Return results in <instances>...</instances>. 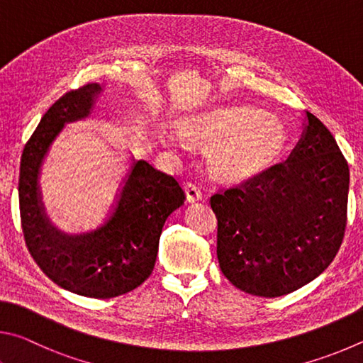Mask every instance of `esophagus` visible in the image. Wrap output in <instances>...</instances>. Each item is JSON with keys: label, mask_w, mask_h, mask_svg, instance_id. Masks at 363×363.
Returning a JSON list of instances; mask_svg holds the SVG:
<instances>
[{"label": "esophagus", "mask_w": 363, "mask_h": 363, "mask_svg": "<svg viewBox=\"0 0 363 363\" xmlns=\"http://www.w3.org/2000/svg\"><path fill=\"white\" fill-rule=\"evenodd\" d=\"M186 198L189 202L202 201V198H204V191H202V188L198 185V183L189 182L186 185Z\"/></svg>", "instance_id": "obj_1"}]
</instances>
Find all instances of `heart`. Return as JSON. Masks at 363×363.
<instances>
[{
	"instance_id": "obj_1",
	"label": "heart",
	"mask_w": 363,
	"mask_h": 363,
	"mask_svg": "<svg viewBox=\"0 0 363 363\" xmlns=\"http://www.w3.org/2000/svg\"><path fill=\"white\" fill-rule=\"evenodd\" d=\"M188 142L207 145V164L215 174L247 178L264 170L287 142V127L269 113L242 105H220L180 123Z\"/></svg>"
}]
</instances>
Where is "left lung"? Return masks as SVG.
Instances as JSON below:
<instances>
[{"mask_svg": "<svg viewBox=\"0 0 363 363\" xmlns=\"http://www.w3.org/2000/svg\"><path fill=\"white\" fill-rule=\"evenodd\" d=\"M289 159L211 198L220 269L245 294L276 298L314 281L346 230L349 167L336 140L306 111Z\"/></svg>", "mask_w": 363, "mask_h": 363, "instance_id": "left-lung-1", "label": "left lung"}]
</instances>
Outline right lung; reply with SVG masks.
I'll return each instance as SVG.
<instances>
[{
    "label": "right lung",
    "instance_id": "right-lung-1",
    "mask_svg": "<svg viewBox=\"0 0 363 363\" xmlns=\"http://www.w3.org/2000/svg\"><path fill=\"white\" fill-rule=\"evenodd\" d=\"M101 92L97 82L69 91L41 118L22 152L18 202L25 244L44 274L76 295L105 300L137 289L150 277L165 220L186 196L174 177L140 159L132 162L111 212L99 228L65 234L50 223L38 186L43 161L65 124L87 118Z\"/></svg>",
    "mask_w": 363,
    "mask_h": 363
}]
</instances>
